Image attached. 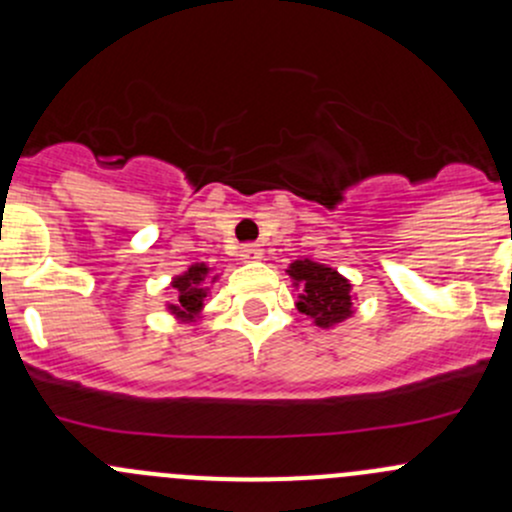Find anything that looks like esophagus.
Returning <instances> with one entry per match:
<instances>
[{"instance_id": "1", "label": "esophagus", "mask_w": 512, "mask_h": 512, "mask_svg": "<svg viewBox=\"0 0 512 512\" xmlns=\"http://www.w3.org/2000/svg\"><path fill=\"white\" fill-rule=\"evenodd\" d=\"M240 257L245 262H260L262 260V247L260 245H245L240 250Z\"/></svg>"}]
</instances>
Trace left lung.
<instances>
[{"mask_svg":"<svg viewBox=\"0 0 512 512\" xmlns=\"http://www.w3.org/2000/svg\"><path fill=\"white\" fill-rule=\"evenodd\" d=\"M287 272L294 287H299L297 309L317 327L327 329L352 317V285L337 270L312 260H297Z\"/></svg>","mask_w":512,"mask_h":512,"instance_id":"1","label":"left lung"}]
</instances>
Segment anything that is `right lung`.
Listing matches in <instances>:
<instances>
[{"mask_svg": "<svg viewBox=\"0 0 512 512\" xmlns=\"http://www.w3.org/2000/svg\"><path fill=\"white\" fill-rule=\"evenodd\" d=\"M208 275L210 267L200 262V265H190L188 272H183V275L173 280L175 304H168V309L180 322H195L198 319L205 297H208V287H205V277Z\"/></svg>", "mask_w": 512, "mask_h": 512, "instance_id": "add662e5", "label": "right lung"}]
</instances>
